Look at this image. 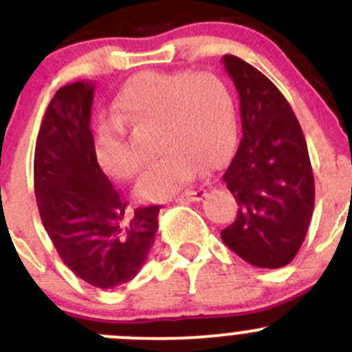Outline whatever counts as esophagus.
<instances>
[{
    "label": "esophagus",
    "instance_id": "34e87169",
    "mask_svg": "<svg viewBox=\"0 0 352 352\" xmlns=\"http://www.w3.org/2000/svg\"><path fill=\"white\" fill-rule=\"evenodd\" d=\"M203 197H205V193H201V191H184L183 195H177V197L173 198V201H201Z\"/></svg>",
    "mask_w": 352,
    "mask_h": 352
}]
</instances>
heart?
<instances>
[{
  "instance_id": "b5f03b06",
  "label": "heart",
  "mask_w": 352,
  "mask_h": 352,
  "mask_svg": "<svg viewBox=\"0 0 352 352\" xmlns=\"http://www.w3.org/2000/svg\"><path fill=\"white\" fill-rule=\"evenodd\" d=\"M126 125H155L159 157L137 184L144 200H166L205 168H217L229 155L235 135L230 89L219 74L142 72L123 85L113 117L98 129L96 155L101 168L117 179H132L142 157L126 137Z\"/></svg>"
}]
</instances>
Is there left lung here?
<instances>
[{
    "label": "left lung",
    "instance_id": "8db88e82",
    "mask_svg": "<svg viewBox=\"0 0 352 352\" xmlns=\"http://www.w3.org/2000/svg\"><path fill=\"white\" fill-rule=\"evenodd\" d=\"M222 63L241 100L242 135L222 173L237 217L220 235L249 264L276 270L302 248L314 212L309 149L280 89L239 57L223 56Z\"/></svg>",
    "mask_w": 352,
    "mask_h": 352
}]
</instances>
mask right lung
I'll return each instance as SVG.
<instances>
[{"instance_id": "obj_1", "label": "right lung", "mask_w": 352, "mask_h": 352, "mask_svg": "<svg viewBox=\"0 0 352 352\" xmlns=\"http://www.w3.org/2000/svg\"><path fill=\"white\" fill-rule=\"evenodd\" d=\"M95 85L63 86L50 101L34 159L43 227L64 264L96 288L132 280L149 256L161 206L133 212L100 168L91 132Z\"/></svg>"}]
</instances>
